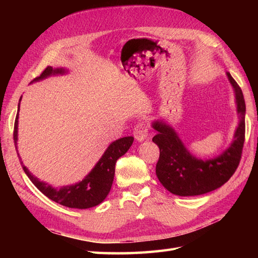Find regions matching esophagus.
Masks as SVG:
<instances>
[{"label": "esophagus", "mask_w": 258, "mask_h": 258, "mask_svg": "<svg viewBox=\"0 0 258 258\" xmlns=\"http://www.w3.org/2000/svg\"><path fill=\"white\" fill-rule=\"evenodd\" d=\"M134 136L135 139L139 142H143L144 140L147 139L149 136V124H146L145 122H141L134 127Z\"/></svg>", "instance_id": "obj_1"}]
</instances>
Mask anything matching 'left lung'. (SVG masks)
Instances as JSON below:
<instances>
[{"label": "left lung", "mask_w": 258, "mask_h": 258, "mask_svg": "<svg viewBox=\"0 0 258 258\" xmlns=\"http://www.w3.org/2000/svg\"><path fill=\"white\" fill-rule=\"evenodd\" d=\"M234 89L239 123L234 140L221 155L202 160L191 155L177 133L164 120L152 126L157 134L153 142L160 149L156 175L162 185L174 195L196 196L212 191L225 184L236 171L245 141V100L243 92L232 75L226 73Z\"/></svg>", "instance_id": "1"}]
</instances>
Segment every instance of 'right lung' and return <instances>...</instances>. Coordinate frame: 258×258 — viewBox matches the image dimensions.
<instances>
[{
    "label": "right lung",
    "instance_id": "1",
    "mask_svg": "<svg viewBox=\"0 0 258 258\" xmlns=\"http://www.w3.org/2000/svg\"><path fill=\"white\" fill-rule=\"evenodd\" d=\"M68 71L64 69H53L52 67H47L43 71L40 76H37L33 82H37L43 79H46L51 75L55 74H65ZM21 101V98H20ZM20 109V104H19ZM19 109L18 114H16L15 123H14V132H13V139L15 143V149L18 150V124H19ZM134 138L133 136H126V138L118 139L114 141L113 143L109 144V146L104 152V154L100 158V161L96 163L94 168L86 175L84 179L81 182L76 183L74 185L70 186H63L61 188L52 187L51 185L47 183L41 182L40 179L35 177L29 169L24 166L23 162H22L21 157L19 155L21 165L23 167L25 174L29 176L31 182L34 184L36 187L40 189L43 194H44L48 199L58 203L63 206L71 207V208H80V210H84V208L94 207L106 199L107 194L111 190L114 174H115V164L118 158L124 155L126 152L133 144Z\"/></svg>",
    "mask_w": 258,
    "mask_h": 258
}]
</instances>
